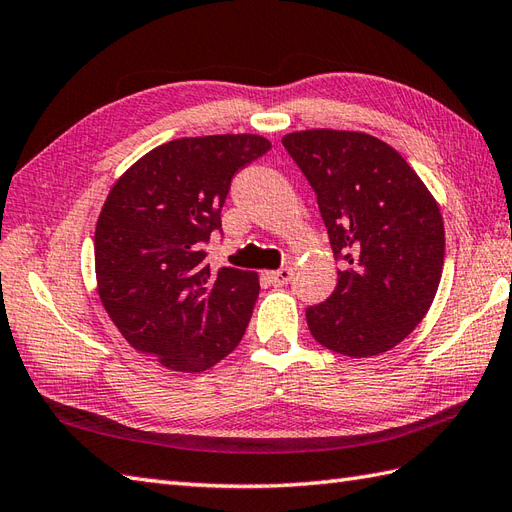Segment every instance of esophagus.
<instances>
[{"instance_id":"34e87169","label":"esophagus","mask_w":512,"mask_h":512,"mask_svg":"<svg viewBox=\"0 0 512 512\" xmlns=\"http://www.w3.org/2000/svg\"><path fill=\"white\" fill-rule=\"evenodd\" d=\"M268 279L275 285H285L292 279V270L290 268H279L275 272H268Z\"/></svg>"}]
</instances>
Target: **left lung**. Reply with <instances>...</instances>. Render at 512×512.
<instances>
[{"instance_id": "8db88e82", "label": "left lung", "mask_w": 512, "mask_h": 512, "mask_svg": "<svg viewBox=\"0 0 512 512\" xmlns=\"http://www.w3.org/2000/svg\"><path fill=\"white\" fill-rule=\"evenodd\" d=\"M281 141L344 264L329 299L305 310L307 327L349 358L390 351L421 323L441 283V209L406 159L371 135L301 130Z\"/></svg>"}]
</instances>
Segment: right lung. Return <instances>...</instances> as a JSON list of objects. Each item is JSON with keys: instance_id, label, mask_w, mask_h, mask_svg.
Returning <instances> with one entry per match:
<instances>
[{"instance_id": "obj_1", "label": "right lung", "mask_w": 512, "mask_h": 512, "mask_svg": "<svg viewBox=\"0 0 512 512\" xmlns=\"http://www.w3.org/2000/svg\"><path fill=\"white\" fill-rule=\"evenodd\" d=\"M270 150L259 135L183 137L141 157L106 198L95 277L130 347L198 373L240 344L259 296L251 270L207 264L233 176Z\"/></svg>"}]
</instances>
